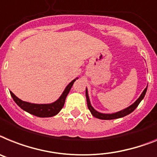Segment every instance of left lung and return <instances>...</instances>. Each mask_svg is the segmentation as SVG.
Returning <instances> with one entry per match:
<instances>
[{
    "mask_svg": "<svg viewBox=\"0 0 157 157\" xmlns=\"http://www.w3.org/2000/svg\"><path fill=\"white\" fill-rule=\"evenodd\" d=\"M147 89H148V86L146 87L145 89H144V91L142 92V93L140 94V96L139 97V98L136 100V101L134 102L132 105H131L130 106L127 107L126 109H122L121 111H118L117 113H100V112L97 111L92 106L90 102V100H89V93H88V89L86 88V92H85V95H86V100H87V105H88V108H89V111L91 112L92 115L93 116L96 118H98V119L101 120H113V119H117V118H121V117H125V116L128 115L131 113L135 110L136 109L139 104L140 103V101H142L145 96V93L147 92Z\"/></svg>",
    "mask_w": 157,
    "mask_h": 157,
    "instance_id": "1",
    "label": "left lung"
}]
</instances>
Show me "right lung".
Wrapping results in <instances>:
<instances>
[{
	"instance_id": "add662e5",
	"label": "right lung",
	"mask_w": 157,
	"mask_h": 157,
	"mask_svg": "<svg viewBox=\"0 0 157 157\" xmlns=\"http://www.w3.org/2000/svg\"><path fill=\"white\" fill-rule=\"evenodd\" d=\"M77 79H78V77L71 81L67 85L66 88L64 89V92L62 93V94L60 95V97L56 101L50 104L29 103V102L22 101V100L18 98L17 97H16L11 91H10V94H11L12 97L13 99V101H15V103L21 109H23L24 111L27 112V113H30L32 115H34L38 117H52L56 116V114H58L59 112L64 107L65 99H66L72 86Z\"/></svg>"
}]
</instances>
